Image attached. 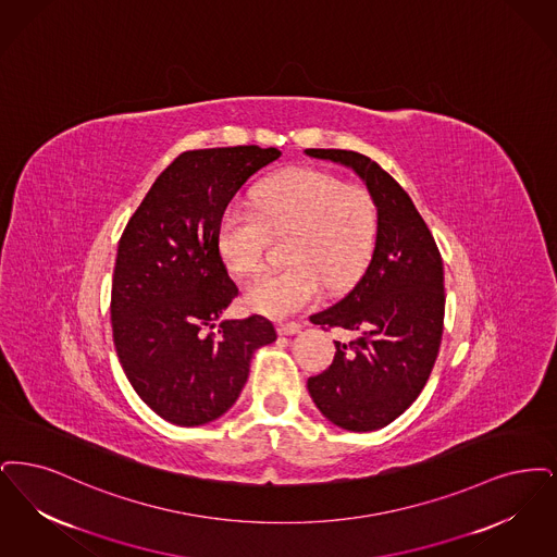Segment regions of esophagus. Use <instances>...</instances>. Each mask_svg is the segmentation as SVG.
<instances>
[{
    "mask_svg": "<svg viewBox=\"0 0 557 557\" xmlns=\"http://www.w3.org/2000/svg\"><path fill=\"white\" fill-rule=\"evenodd\" d=\"M301 331V324L299 322H278V333L281 335H295Z\"/></svg>",
    "mask_w": 557,
    "mask_h": 557,
    "instance_id": "34e87169",
    "label": "esophagus"
}]
</instances>
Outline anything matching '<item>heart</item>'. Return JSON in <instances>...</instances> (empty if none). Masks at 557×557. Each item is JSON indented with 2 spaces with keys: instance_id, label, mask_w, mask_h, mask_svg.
Instances as JSON below:
<instances>
[{
  "instance_id": "b5f03b06",
  "label": "heart",
  "mask_w": 557,
  "mask_h": 557,
  "mask_svg": "<svg viewBox=\"0 0 557 557\" xmlns=\"http://www.w3.org/2000/svg\"><path fill=\"white\" fill-rule=\"evenodd\" d=\"M256 210L231 203L218 222V251L235 274L262 264L270 233H293L287 268L260 272L245 287V304L268 315H287L314 304L322 287H351L368 267L379 212L362 185L315 169H289L260 183Z\"/></svg>"
}]
</instances>
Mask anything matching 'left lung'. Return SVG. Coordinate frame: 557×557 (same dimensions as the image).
Segmentation results:
<instances>
[{"label":"left lung","mask_w":557,"mask_h":557,"mask_svg":"<svg viewBox=\"0 0 557 557\" xmlns=\"http://www.w3.org/2000/svg\"><path fill=\"white\" fill-rule=\"evenodd\" d=\"M354 170L374 197L379 231L372 260L339 304L310 315L322 329L358 333L335 341V360L308 379L315 408L333 424L366 433L410 408L435 366L443 315V260L410 195L374 160L347 149H306Z\"/></svg>","instance_id":"1"}]
</instances>
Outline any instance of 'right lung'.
Listing matches in <instances>:
<instances>
[{
	"instance_id": "obj_1",
	"label": "right lung",
	"mask_w": 557,
	"mask_h": 557,
	"mask_svg": "<svg viewBox=\"0 0 557 557\" xmlns=\"http://www.w3.org/2000/svg\"><path fill=\"white\" fill-rule=\"evenodd\" d=\"M276 147L183 151L126 222L112 278V335L122 370L151 410L199 426L228 410L258 347L276 341L264 315L220 320L237 297L218 251V222Z\"/></svg>"
}]
</instances>
